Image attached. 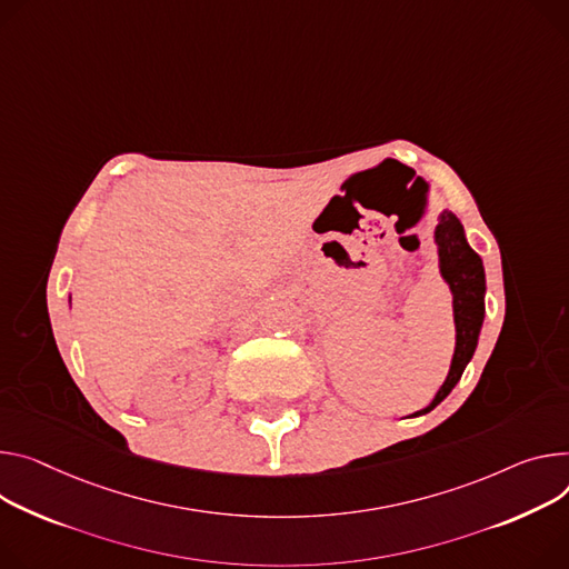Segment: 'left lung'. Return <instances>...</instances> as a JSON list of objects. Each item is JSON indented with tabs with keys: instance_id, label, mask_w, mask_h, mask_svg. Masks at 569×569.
<instances>
[{
	"instance_id": "8db88e82",
	"label": "left lung",
	"mask_w": 569,
	"mask_h": 569,
	"mask_svg": "<svg viewBox=\"0 0 569 569\" xmlns=\"http://www.w3.org/2000/svg\"><path fill=\"white\" fill-rule=\"evenodd\" d=\"M436 242L440 256V274L449 283V290L453 295L456 349L442 388L438 390L433 401L427 408L418 410L416 416H425V412L433 410L453 390V386L462 377L465 366L470 363V358L477 349L486 313V272L481 256L468 244V240H465L462 224L453 213L442 211L440 222L436 227Z\"/></svg>"
}]
</instances>
